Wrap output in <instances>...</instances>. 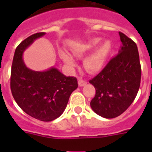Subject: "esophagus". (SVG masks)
I'll return each mask as SVG.
<instances>
[{
    "mask_svg": "<svg viewBox=\"0 0 152 152\" xmlns=\"http://www.w3.org/2000/svg\"><path fill=\"white\" fill-rule=\"evenodd\" d=\"M86 83H87L86 82V80H83L82 78H79V79H78V85H79V86H86Z\"/></svg>",
    "mask_w": 152,
    "mask_h": 152,
    "instance_id": "1",
    "label": "esophagus"
}]
</instances>
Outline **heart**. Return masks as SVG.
Here are the masks:
<instances>
[{
  "instance_id": "heart-1",
  "label": "heart",
  "mask_w": 152,
  "mask_h": 152,
  "mask_svg": "<svg viewBox=\"0 0 152 152\" xmlns=\"http://www.w3.org/2000/svg\"><path fill=\"white\" fill-rule=\"evenodd\" d=\"M100 42V38H94L88 41L87 43L84 44L79 49L74 50L73 52L76 56L82 57L95 50L84 61V66L89 72H98L102 69L112 51V44L109 40H104L99 45ZM61 58L65 64L70 67H72L76 65L72 55L65 51L61 52Z\"/></svg>"
}]
</instances>
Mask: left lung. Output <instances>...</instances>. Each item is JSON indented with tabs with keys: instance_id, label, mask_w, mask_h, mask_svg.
I'll list each match as a JSON object with an SVG mask.
<instances>
[{
	"instance_id": "left-lung-1",
	"label": "left lung",
	"mask_w": 152,
	"mask_h": 152,
	"mask_svg": "<svg viewBox=\"0 0 152 152\" xmlns=\"http://www.w3.org/2000/svg\"><path fill=\"white\" fill-rule=\"evenodd\" d=\"M122 45L119 53L89 80L95 88L90 107L107 119L119 116L134 102L141 82V65L136 43L119 32Z\"/></svg>"
}]
</instances>
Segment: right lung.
Instances as JSON below:
<instances>
[{"label": "right lung", "instance_id": "right-lung-1", "mask_svg": "<svg viewBox=\"0 0 152 152\" xmlns=\"http://www.w3.org/2000/svg\"><path fill=\"white\" fill-rule=\"evenodd\" d=\"M45 32L31 35L16 48L10 76L12 95L19 107L41 121H52L63 114L71 94L77 89V79L66 76L54 67L36 72L26 66L23 53Z\"/></svg>", "mask_w": 152, "mask_h": 152}]
</instances>
